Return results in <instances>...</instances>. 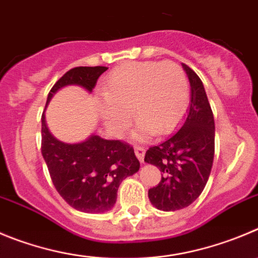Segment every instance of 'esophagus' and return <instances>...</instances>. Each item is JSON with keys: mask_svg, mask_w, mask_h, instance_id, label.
Segmentation results:
<instances>
[{"mask_svg": "<svg viewBox=\"0 0 258 258\" xmlns=\"http://www.w3.org/2000/svg\"><path fill=\"white\" fill-rule=\"evenodd\" d=\"M135 154H136L137 159H139V160L143 163L144 156H145V149L141 148V146H135Z\"/></svg>", "mask_w": 258, "mask_h": 258, "instance_id": "obj_1", "label": "esophagus"}]
</instances>
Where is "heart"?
<instances>
[{
	"mask_svg": "<svg viewBox=\"0 0 258 258\" xmlns=\"http://www.w3.org/2000/svg\"><path fill=\"white\" fill-rule=\"evenodd\" d=\"M189 102L188 80L174 62L130 61L108 74L103 94L96 99L105 127L121 136L135 115L140 121L134 132L139 141L168 135L178 126Z\"/></svg>",
	"mask_w": 258,
	"mask_h": 258,
	"instance_id": "b5f03b06",
	"label": "heart"
}]
</instances>
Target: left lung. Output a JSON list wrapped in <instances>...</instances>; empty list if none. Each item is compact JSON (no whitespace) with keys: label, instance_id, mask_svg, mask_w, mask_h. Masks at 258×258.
Returning a JSON list of instances; mask_svg holds the SVG:
<instances>
[{"label":"left lung","instance_id":"obj_1","mask_svg":"<svg viewBox=\"0 0 258 258\" xmlns=\"http://www.w3.org/2000/svg\"><path fill=\"white\" fill-rule=\"evenodd\" d=\"M191 85V103L168 139L151 146L145 162L158 168L162 180L149 189V200L158 210L175 211L189 206L208 183L215 153V123L201 79L182 63Z\"/></svg>","mask_w":258,"mask_h":258}]
</instances>
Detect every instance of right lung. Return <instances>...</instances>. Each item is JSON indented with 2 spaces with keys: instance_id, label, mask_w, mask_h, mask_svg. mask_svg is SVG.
I'll return each instance as SVG.
<instances>
[{
  "instance_id": "1",
  "label": "right lung",
  "mask_w": 258,
  "mask_h": 258,
  "mask_svg": "<svg viewBox=\"0 0 258 258\" xmlns=\"http://www.w3.org/2000/svg\"><path fill=\"white\" fill-rule=\"evenodd\" d=\"M108 67H75L50 89L53 95L66 86H80L91 93ZM42 155L57 192L71 208L89 214L109 211L117 201L122 180L140 169L134 149L118 140L93 134L80 143H63L50 134L42 115Z\"/></svg>"
}]
</instances>
